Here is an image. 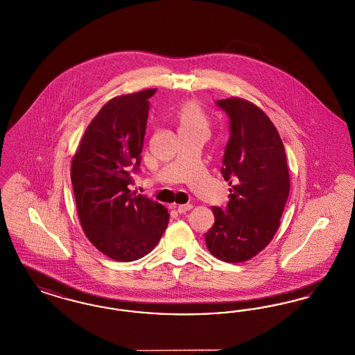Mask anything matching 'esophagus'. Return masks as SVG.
Listing matches in <instances>:
<instances>
[{
    "label": "esophagus",
    "mask_w": 355,
    "mask_h": 355,
    "mask_svg": "<svg viewBox=\"0 0 355 355\" xmlns=\"http://www.w3.org/2000/svg\"><path fill=\"white\" fill-rule=\"evenodd\" d=\"M176 208H178V212L183 215V214H187L188 211L192 209V205L191 204H182V205H178Z\"/></svg>",
    "instance_id": "34e87169"
}]
</instances>
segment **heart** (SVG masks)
Masks as SVG:
<instances>
[{
  "instance_id": "obj_1",
  "label": "heart",
  "mask_w": 355,
  "mask_h": 355,
  "mask_svg": "<svg viewBox=\"0 0 355 355\" xmlns=\"http://www.w3.org/2000/svg\"><path fill=\"white\" fill-rule=\"evenodd\" d=\"M179 132L207 131L208 119L196 102H187L176 112Z\"/></svg>"
}]
</instances>
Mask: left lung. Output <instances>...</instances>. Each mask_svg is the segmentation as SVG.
<instances>
[{
  "mask_svg": "<svg viewBox=\"0 0 355 355\" xmlns=\"http://www.w3.org/2000/svg\"><path fill=\"white\" fill-rule=\"evenodd\" d=\"M215 103L230 119L220 171L234 185L227 207L212 208L215 224L205 244L221 261H247L277 232L291 191L285 148L275 124L253 103L240 98Z\"/></svg>",
  "mask_w": 355,
  "mask_h": 355,
  "instance_id": "obj_1",
  "label": "left lung"
}]
</instances>
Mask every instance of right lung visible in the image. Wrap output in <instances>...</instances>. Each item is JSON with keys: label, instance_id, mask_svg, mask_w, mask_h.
Returning a JSON list of instances; mask_svg holds the SVG:
<instances>
[{"label": "right lung", "instance_id": "1", "mask_svg": "<svg viewBox=\"0 0 355 355\" xmlns=\"http://www.w3.org/2000/svg\"><path fill=\"white\" fill-rule=\"evenodd\" d=\"M156 89L116 96L89 124L71 162L82 228L94 247L116 261L148 254L168 225L164 205L130 189Z\"/></svg>", "mask_w": 355, "mask_h": 355}]
</instances>
